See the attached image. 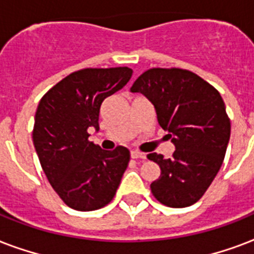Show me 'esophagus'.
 I'll return each instance as SVG.
<instances>
[{
    "label": "esophagus",
    "instance_id": "esophagus-1",
    "mask_svg": "<svg viewBox=\"0 0 254 254\" xmlns=\"http://www.w3.org/2000/svg\"><path fill=\"white\" fill-rule=\"evenodd\" d=\"M130 157L133 159H138V158L145 159V158H146V155L143 154V153H139V151H137V150H131L130 151Z\"/></svg>",
    "mask_w": 254,
    "mask_h": 254
}]
</instances>
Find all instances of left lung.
<instances>
[{
  "label": "left lung",
  "mask_w": 254,
  "mask_h": 254,
  "mask_svg": "<svg viewBox=\"0 0 254 254\" xmlns=\"http://www.w3.org/2000/svg\"><path fill=\"white\" fill-rule=\"evenodd\" d=\"M154 105L157 120L175 146L170 158L151 153L161 175L150 185L162 204L183 208L196 203L219 173L231 137L220 93L201 77L181 68H151L131 85Z\"/></svg>",
  "instance_id": "8db88e82"
}]
</instances>
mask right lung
I'll return each instance as SVG.
<instances>
[{
	"label": "right lung",
	"instance_id": "obj_1",
	"mask_svg": "<svg viewBox=\"0 0 254 254\" xmlns=\"http://www.w3.org/2000/svg\"><path fill=\"white\" fill-rule=\"evenodd\" d=\"M127 67L85 68L54 85L38 105L33 141L55 192L77 211H93L113 199L127 167V147L103 150L91 142L99 131L101 104L130 80Z\"/></svg>",
	"mask_w": 254,
	"mask_h": 254
}]
</instances>
